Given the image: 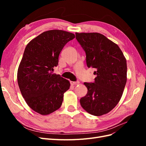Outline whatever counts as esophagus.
Wrapping results in <instances>:
<instances>
[{
	"label": "esophagus",
	"mask_w": 146,
	"mask_h": 146,
	"mask_svg": "<svg viewBox=\"0 0 146 146\" xmlns=\"http://www.w3.org/2000/svg\"><path fill=\"white\" fill-rule=\"evenodd\" d=\"M70 84H71V85H77V84H78L79 83V82H70Z\"/></svg>",
	"instance_id": "1"
}]
</instances>
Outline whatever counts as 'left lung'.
I'll list each match as a JSON object with an SVG mask.
<instances>
[{
	"mask_svg": "<svg viewBox=\"0 0 146 146\" xmlns=\"http://www.w3.org/2000/svg\"><path fill=\"white\" fill-rule=\"evenodd\" d=\"M86 53L88 68L96 69L94 83L85 82L88 88L80 100L82 108L92 115L107 114L120 100L127 82V61L120 48L99 33H76Z\"/></svg>",
	"mask_w": 146,
	"mask_h": 146,
	"instance_id": "obj_1",
	"label": "left lung"
}]
</instances>
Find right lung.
<instances>
[{
  "mask_svg": "<svg viewBox=\"0 0 146 146\" xmlns=\"http://www.w3.org/2000/svg\"><path fill=\"white\" fill-rule=\"evenodd\" d=\"M73 33L63 30L46 31L26 46L17 70V83L26 103L42 115L60 108L69 82L53 74L58 64L60 53Z\"/></svg>",
  "mask_w": 146,
  "mask_h": 146,
  "instance_id": "right-lung-1",
  "label": "right lung"
}]
</instances>
